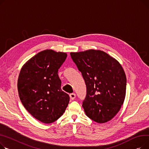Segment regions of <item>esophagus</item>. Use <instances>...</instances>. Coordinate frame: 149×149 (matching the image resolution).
Here are the masks:
<instances>
[{
    "mask_svg": "<svg viewBox=\"0 0 149 149\" xmlns=\"http://www.w3.org/2000/svg\"><path fill=\"white\" fill-rule=\"evenodd\" d=\"M70 98L71 100H74L76 98V94L74 93H72L70 94Z\"/></svg>",
    "mask_w": 149,
    "mask_h": 149,
    "instance_id": "1",
    "label": "esophagus"
}]
</instances>
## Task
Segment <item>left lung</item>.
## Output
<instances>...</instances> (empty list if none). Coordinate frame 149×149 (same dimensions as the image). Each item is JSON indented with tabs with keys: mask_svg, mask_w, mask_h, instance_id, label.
Returning <instances> with one entry per match:
<instances>
[{
	"mask_svg": "<svg viewBox=\"0 0 149 149\" xmlns=\"http://www.w3.org/2000/svg\"><path fill=\"white\" fill-rule=\"evenodd\" d=\"M70 55L86 86L82 107L86 115L99 123L111 120L123 104L126 76L120 64L98 50L72 52Z\"/></svg>",
	"mask_w": 149,
	"mask_h": 149,
	"instance_id": "1",
	"label": "left lung"
}]
</instances>
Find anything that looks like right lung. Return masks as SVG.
Segmentation results:
<instances>
[{
    "label": "right lung",
    "mask_w": 149,
    "mask_h": 149,
    "mask_svg": "<svg viewBox=\"0 0 149 149\" xmlns=\"http://www.w3.org/2000/svg\"><path fill=\"white\" fill-rule=\"evenodd\" d=\"M67 56L64 52L45 50L22 67L17 83L23 105L44 123H51L63 116L70 100L62 91L58 69Z\"/></svg>",
    "instance_id": "add662e5"
}]
</instances>
